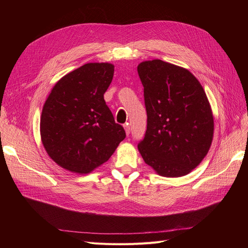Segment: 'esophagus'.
<instances>
[{
  "instance_id": "34e87169",
  "label": "esophagus",
  "mask_w": 248,
  "mask_h": 248,
  "mask_svg": "<svg viewBox=\"0 0 248 248\" xmlns=\"http://www.w3.org/2000/svg\"><path fill=\"white\" fill-rule=\"evenodd\" d=\"M124 128H125V131H126L127 136H129V133H130V125H129L128 123L125 124V125H124Z\"/></svg>"
}]
</instances>
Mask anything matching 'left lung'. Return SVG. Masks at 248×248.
<instances>
[{
  "label": "left lung",
  "mask_w": 248,
  "mask_h": 248,
  "mask_svg": "<svg viewBox=\"0 0 248 248\" xmlns=\"http://www.w3.org/2000/svg\"><path fill=\"white\" fill-rule=\"evenodd\" d=\"M147 130L138 145L142 159L163 177L187 175L207 155L212 110L204 89L182 67L161 60L141 62Z\"/></svg>",
  "instance_id": "1"
}]
</instances>
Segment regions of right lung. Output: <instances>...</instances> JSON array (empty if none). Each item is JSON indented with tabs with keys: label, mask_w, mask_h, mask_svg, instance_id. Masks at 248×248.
I'll return each instance as SVG.
<instances>
[{
	"label": "right lung",
	"mask_w": 248,
	"mask_h": 248,
	"mask_svg": "<svg viewBox=\"0 0 248 248\" xmlns=\"http://www.w3.org/2000/svg\"><path fill=\"white\" fill-rule=\"evenodd\" d=\"M114 65L89 63L60 79L43 106L42 144L60 167L87 174L108 161L126 133L103 94Z\"/></svg>",
	"instance_id": "add662e5"
}]
</instances>
